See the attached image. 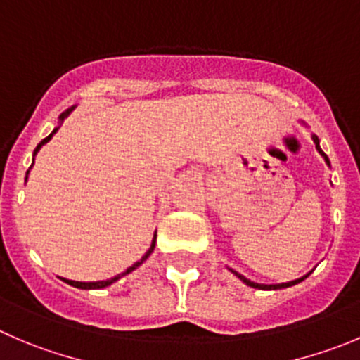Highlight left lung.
Segmentation results:
<instances>
[{
	"label": "left lung",
	"mask_w": 360,
	"mask_h": 360,
	"mask_svg": "<svg viewBox=\"0 0 360 360\" xmlns=\"http://www.w3.org/2000/svg\"><path fill=\"white\" fill-rule=\"evenodd\" d=\"M304 123V122H302ZM311 138H313V141H314V145H316V150H318V153H320L321 157H323L325 159V162H327V166L330 167V160H328V157L325 155L323 153V150L320 148V139H318V136H311ZM231 270V272L235 274V276L238 277V279L242 281V283H245V285L248 286H251V288H258V290H281V288H290V286H293V285H299L300 281H304L306 279L307 276H309V274H306V276L304 277H299V279H295V281H288V283H281V285H259V283H255V281H251V279H248V277L245 276H242V274H238L237 270H233V269H229Z\"/></svg>",
	"instance_id": "1"
}]
</instances>
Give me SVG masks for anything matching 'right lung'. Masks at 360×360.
I'll return each mask as SVG.
<instances>
[{"mask_svg": "<svg viewBox=\"0 0 360 360\" xmlns=\"http://www.w3.org/2000/svg\"><path fill=\"white\" fill-rule=\"evenodd\" d=\"M74 109H75V105H72V108H68L67 111H63V112H61V115H60V118H58V120H60V122H58V125L54 127V129H53V132H51V134L47 136L46 139H42V141H40L39 145H37L35 152H33V159H35V155H37V153H39V150L42 148V146L46 145V143H49V141H51V138H53V136L56 134V132H58V129H60V125H61V123H63V120L67 118V116L70 115V112L74 111ZM32 166H33V164H32ZM32 166H30V169H32ZM30 169L26 171V180H28V173H30ZM155 240H157V231H155V233H153L152 244H150V249H148V251L145 252V256H143V258L139 259V262H136L134 265H132V266H129V269H127L125 272L118 274V276L111 277V279H105V281H91V283H83V281H72V279H65V277H61V281H65V283H67V285L74 286V288H81V290H101V288H105V286H111L112 283H116V281L120 279V277L127 276V274H131L132 270H136V269H138L139 265H143V262H145V259L148 258L150 255H152V252H153V249H155Z\"/></svg>", "mask_w": 360, "mask_h": 360, "instance_id": "obj_1", "label": "right lung"}]
</instances>
